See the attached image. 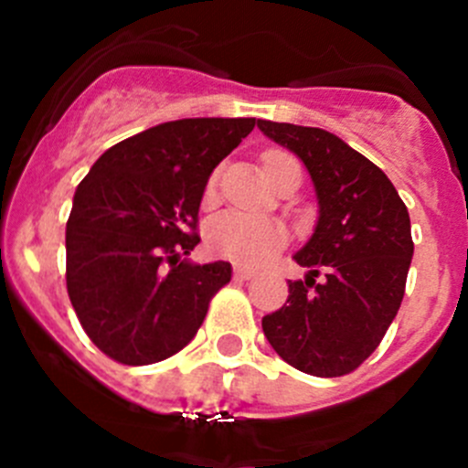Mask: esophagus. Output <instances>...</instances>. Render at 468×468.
<instances>
[{"instance_id": "1", "label": "esophagus", "mask_w": 468, "mask_h": 468, "mask_svg": "<svg viewBox=\"0 0 468 468\" xmlns=\"http://www.w3.org/2000/svg\"><path fill=\"white\" fill-rule=\"evenodd\" d=\"M255 271L253 270H248V267H234V279L237 281H248V279H253Z\"/></svg>"}]
</instances>
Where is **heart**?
<instances>
[{
    "instance_id": "obj_1",
    "label": "heart",
    "mask_w": 468,
    "mask_h": 468,
    "mask_svg": "<svg viewBox=\"0 0 468 468\" xmlns=\"http://www.w3.org/2000/svg\"><path fill=\"white\" fill-rule=\"evenodd\" d=\"M285 166H300V164L288 152H264L262 168L267 177L283 171ZM215 185H218V173L210 176L206 197H213ZM206 241H208L210 250L220 258L239 264H260L270 260L283 246L285 229L279 222L260 218V215L231 210V213H222L210 220L208 229H206Z\"/></svg>"
}]
</instances>
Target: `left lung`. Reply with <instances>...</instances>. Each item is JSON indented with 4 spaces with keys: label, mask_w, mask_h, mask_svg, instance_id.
I'll return each instance as SVG.
<instances>
[{
    "label": "left lung",
    "mask_w": 468,
    "mask_h": 468,
    "mask_svg": "<svg viewBox=\"0 0 468 468\" xmlns=\"http://www.w3.org/2000/svg\"><path fill=\"white\" fill-rule=\"evenodd\" d=\"M258 128L300 156L318 197L316 229L295 253L309 271L288 281L283 307L262 318L264 337L302 373L342 378L378 349L399 314L415 250L410 215L382 168L337 135L264 119Z\"/></svg>",
    "instance_id": "left-lung-1"
}]
</instances>
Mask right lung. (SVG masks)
<instances>
[{
    "label": "right lung",
    "mask_w": 468,
    "mask_h": 468,
    "mask_svg": "<svg viewBox=\"0 0 468 468\" xmlns=\"http://www.w3.org/2000/svg\"><path fill=\"white\" fill-rule=\"evenodd\" d=\"M255 119H177L126 138L90 166L65 229L68 295L98 349L150 366L187 346L229 283V262L192 264L213 168Z\"/></svg>",
    "instance_id": "1"
}]
</instances>
